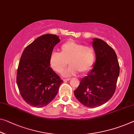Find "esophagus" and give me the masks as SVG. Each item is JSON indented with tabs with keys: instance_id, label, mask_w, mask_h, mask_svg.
I'll list each match as a JSON object with an SVG mask.
<instances>
[{
	"instance_id": "esophagus-1",
	"label": "esophagus",
	"mask_w": 134,
	"mask_h": 134,
	"mask_svg": "<svg viewBox=\"0 0 134 134\" xmlns=\"http://www.w3.org/2000/svg\"><path fill=\"white\" fill-rule=\"evenodd\" d=\"M70 80V79H63V81L64 82H66L68 81H69V80Z\"/></svg>"
}]
</instances>
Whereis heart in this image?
I'll use <instances>...</instances> for the list:
<instances>
[{
	"mask_svg": "<svg viewBox=\"0 0 134 134\" xmlns=\"http://www.w3.org/2000/svg\"><path fill=\"white\" fill-rule=\"evenodd\" d=\"M60 53L53 52L50 57V66L57 73L64 72L65 77H70L80 72L84 74L92 68L95 60V51L92 47L68 41L60 47Z\"/></svg>",
	"mask_w": 134,
	"mask_h": 134,
	"instance_id": "heart-1",
	"label": "heart"
}]
</instances>
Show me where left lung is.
<instances>
[{
	"mask_svg": "<svg viewBox=\"0 0 134 134\" xmlns=\"http://www.w3.org/2000/svg\"><path fill=\"white\" fill-rule=\"evenodd\" d=\"M92 44L96 62L74 91L76 98L88 108L98 107L111 98L120 72L117 55L113 48L98 38L93 39Z\"/></svg>",
	"mask_w": 134,
	"mask_h": 134,
	"instance_id": "8db88e82",
	"label": "left lung"
}]
</instances>
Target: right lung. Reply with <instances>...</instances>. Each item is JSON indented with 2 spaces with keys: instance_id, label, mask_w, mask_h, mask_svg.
Returning <instances> with one entry per match:
<instances>
[{
  "instance_id": "right-lung-1",
  "label": "right lung",
  "mask_w": 134,
  "mask_h": 134,
  "mask_svg": "<svg viewBox=\"0 0 134 134\" xmlns=\"http://www.w3.org/2000/svg\"><path fill=\"white\" fill-rule=\"evenodd\" d=\"M59 42V37L55 35H43L27 46L22 53L17 84L24 101L34 107H43L52 101L63 82L49 62L53 48Z\"/></svg>"
}]
</instances>
